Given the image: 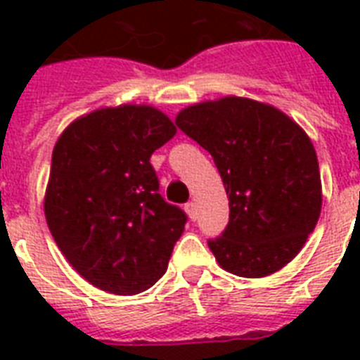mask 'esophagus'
Returning <instances> with one entry per match:
<instances>
[{
    "instance_id": "obj_1",
    "label": "esophagus",
    "mask_w": 360,
    "mask_h": 360,
    "mask_svg": "<svg viewBox=\"0 0 360 360\" xmlns=\"http://www.w3.org/2000/svg\"><path fill=\"white\" fill-rule=\"evenodd\" d=\"M185 211H186V214H188V219H191V220L198 219V209H196V203H194V202L186 203Z\"/></svg>"
}]
</instances>
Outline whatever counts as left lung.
<instances>
[{
    "label": "left lung",
    "instance_id": "8db88e82",
    "mask_svg": "<svg viewBox=\"0 0 360 360\" xmlns=\"http://www.w3.org/2000/svg\"><path fill=\"white\" fill-rule=\"evenodd\" d=\"M175 124L211 153L230 222L207 243L224 271L262 278L301 252L321 213V177L304 130L271 104L222 97L181 110Z\"/></svg>",
    "mask_w": 360,
    "mask_h": 360
}]
</instances>
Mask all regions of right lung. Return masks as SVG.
<instances>
[{
  "label": "right lung",
  "mask_w": 360,
  "mask_h": 360,
  "mask_svg": "<svg viewBox=\"0 0 360 360\" xmlns=\"http://www.w3.org/2000/svg\"><path fill=\"white\" fill-rule=\"evenodd\" d=\"M175 132L160 110L121 104L82 115L56 141L44 217L67 262L98 290L134 295L168 269L186 214L158 194L149 158Z\"/></svg>",
  "instance_id": "add662e5"
}]
</instances>
